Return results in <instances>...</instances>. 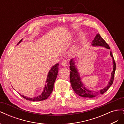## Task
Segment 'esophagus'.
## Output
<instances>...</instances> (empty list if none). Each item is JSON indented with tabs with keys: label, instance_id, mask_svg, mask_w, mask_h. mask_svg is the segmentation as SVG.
Masks as SVG:
<instances>
[{
	"label": "esophagus",
	"instance_id": "esophagus-1",
	"mask_svg": "<svg viewBox=\"0 0 124 124\" xmlns=\"http://www.w3.org/2000/svg\"><path fill=\"white\" fill-rule=\"evenodd\" d=\"M61 65H62V66H63V67H66V66H68V62H67L66 61H63V62H62Z\"/></svg>",
	"mask_w": 124,
	"mask_h": 124
}]
</instances>
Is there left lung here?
<instances>
[{
	"label": "left lung",
	"instance_id": "left-lung-1",
	"mask_svg": "<svg viewBox=\"0 0 124 124\" xmlns=\"http://www.w3.org/2000/svg\"><path fill=\"white\" fill-rule=\"evenodd\" d=\"M91 44L93 46H103L108 48V49L110 48L106 41L100 36L99 33L96 35V36L95 37L94 39L93 40ZM110 55L112 58V60H113V71L111 73L110 80L108 82V84L106 87L100 89L99 91H91V90L90 91V90L87 89L85 87L81 81L79 73H78V69L76 68V65H75L74 61H73V59H71L70 62V69L71 70L70 73V81L72 89L77 94L81 97H84V98H91L95 97L97 96L102 95L105 92L108 91V89L110 88V86L113 83L114 74L116 69V63L111 52H110Z\"/></svg>",
	"mask_w": 124,
	"mask_h": 124
}]
</instances>
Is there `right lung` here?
Returning a JSON list of instances; mask_svg holds the SVG:
<instances>
[{"instance_id":"right-lung-1","label":"right lung","mask_w":124,"mask_h":124,"mask_svg":"<svg viewBox=\"0 0 124 124\" xmlns=\"http://www.w3.org/2000/svg\"><path fill=\"white\" fill-rule=\"evenodd\" d=\"M22 41V39L20 40V41L17 43V44L21 43ZM58 66L59 63L55 64L54 66L52 67L51 69L49 71L47 76L46 84L45 85V87L43 89V91L40 95L37 97H33V98H29V97H27L24 95H21L20 93L19 94L22 97H23L24 99L32 101H40L47 99L51 94L52 92H53L54 84L58 74Z\"/></svg>"}]
</instances>
